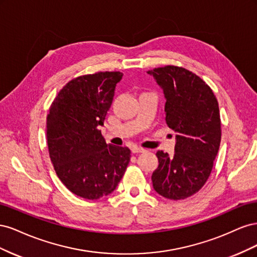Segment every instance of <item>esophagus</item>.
I'll list each match as a JSON object with an SVG mask.
<instances>
[{"label":"esophagus","mask_w":257,"mask_h":257,"mask_svg":"<svg viewBox=\"0 0 257 257\" xmlns=\"http://www.w3.org/2000/svg\"><path fill=\"white\" fill-rule=\"evenodd\" d=\"M145 152V149L141 147H133L132 148V153H143Z\"/></svg>","instance_id":"obj_1"}]
</instances>
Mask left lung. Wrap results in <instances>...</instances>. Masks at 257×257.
Returning a JSON list of instances; mask_svg holds the SVG:
<instances>
[{"instance_id": "1", "label": "left lung", "mask_w": 257, "mask_h": 257, "mask_svg": "<svg viewBox=\"0 0 257 257\" xmlns=\"http://www.w3.org/2000/svg\"><path fill=\"white\" fill-rule=\"evenodd\" d=\"M164 91L166 123L175 131L174 157L158 151L153 188L180 200L197 193L211 174L221 143L219 103L209 85L186 68L167 65L148 71Z\"/></svg>"}]
</instances>
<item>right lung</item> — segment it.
<instances>
[{"label": "right lung", "mask_w": 257, "mask_h": 257, "mask_svg": "<svg viewBox=\"0 0 257 257\" xmlns=\"http://www.w3.org/2000/svg\"><path fill=\"white\" fill-rule=\"evenodd\" d=\"M123 74L98 72L68 81L47 114V143L57 176L77 196L94 200L112 193L131 161L126 147L106 144L103 125Z\"/></svg>", "instance_id": "add662e5"}]
</instances>
